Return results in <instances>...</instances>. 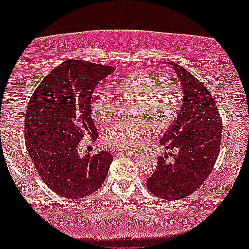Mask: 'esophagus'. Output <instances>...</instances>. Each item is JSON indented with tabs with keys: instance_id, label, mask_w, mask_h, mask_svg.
I'll use <instances>...</instances> for the list:
<instances>
[{
	"instance_id": "1",
	"label": "esophagus",
	"mask_w": 249,
	"mask_h": 249,
	"mask_svg": "<svg viewBox=\"0 0 249 249\" xmlns=\"http://www.w3.org/2000/svg\"><path fill=\"white\" fill-rule=\"evenodd\" d=\"M123 154H125V155H129V156H136V155H139V153L131 152V151H123Z\"/></svg>"
}]
</instances>
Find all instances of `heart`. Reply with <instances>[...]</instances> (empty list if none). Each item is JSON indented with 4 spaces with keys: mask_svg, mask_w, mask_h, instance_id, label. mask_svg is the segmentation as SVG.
Listing matches in <instances>:
<instances>
[{
    "mask_svg": "<svg viewBox=\"0 0 249 249\" xmlns=\"http://www.w3.org/2000/svg\"><path fill=\"white\" fill-rule=\"evenodd\" d=\"M148 72H133L115 82L113 90L118 100L133 101L132 120L120 121L104 133L105 144L134 151L153 129L166 128L177 116L180 94L175 83ZM108 92H96L90 98L93 116L100 124H108L117 114L118 102Z\"/></svg>",
    "mask_w": 249,
    "mask_h": 249,
    "instance_id": "1",
    "label": "heart"
}]
</instances>
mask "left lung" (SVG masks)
Wrapping results in <instances>:
<instances>
[{"mask_svg":"<svg viewBox=\"0 0 249 249\" xmlns=\"http://www.w3.org/2000/svg\"><path fill=\"white\" fill-rule=\"evenodd\" d=\"M183 92L181 107L160 143L175 149L173 161L159 157L156 171L146 180L149 192L161 199L178 200L194 193L211 174L219 154L222 118L214 98L202 82L176 63H169Z\"/></svg>","mask_w":249,"mask_h":249,"instance_id":"left-lung-1","label":"left lung"}]
</instances>
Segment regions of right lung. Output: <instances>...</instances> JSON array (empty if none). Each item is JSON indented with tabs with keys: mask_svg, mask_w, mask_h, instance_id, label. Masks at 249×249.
I'll use <instances>...</instances> for the list:
<instances>
[{
	"mask_svg": "<svg viewBox=\"0 0 249 249\" xmlns=\"http://www.w3.org/2000/svg\"><path fill=\"white\" fill-rule=\"evenodd\" d=\"M114 71L86 61H65L41 82L27 104V152L43 181L61 197L84 198L107 175L112 154L81 156L77 146L84 137H97L90 98L95 86Z\"/></svg>",
	"mask_w": 249,
	"mask_h": 249,
	"instance_id": "1",
	"label": "right lung"
}]
</instances>
